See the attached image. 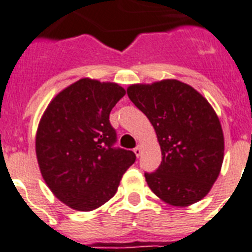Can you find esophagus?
Returning a JSON list of instances; mask_svg holds the SVG:
<instances>
[{
	"instance_id": "34e87169",
	"label": "esophagus",
	"mask_w": 252,
	"mask_h": 252,
	"mask_svg": "<svg viewBox=\"0 0 252 252\" xmlns=\"http://www.w3.org/2000/svg\"><path fill=\"white\" fill-rule=\"evenodd\" d=\"M133 152H135V155L138 158V156L141 155V147H140V146L135 147V149H133Z\"/></svg>"
}]
</instances>
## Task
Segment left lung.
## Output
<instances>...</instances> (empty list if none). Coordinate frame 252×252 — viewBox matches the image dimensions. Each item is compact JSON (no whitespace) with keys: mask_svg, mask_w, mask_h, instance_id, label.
Here are the masks:
<instances>
[{"mask_svg":"<svg viewBox=\"0 0 252 252\" xmlns=\"http://www.w3.org/2000/svg\"><path fill=\"white\" fill-rule=\"evenodd\" d=\"M127 94L154 126L162 152L149 188L172 206H189L209 193L223 161L219 117L195 89L177 80L132 85Z\"/></svg>","mask_w":252,"mask_h":252,"instance_id":"8db88e82","label":"left lung"}]
</instances>
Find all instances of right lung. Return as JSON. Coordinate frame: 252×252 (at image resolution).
Wrapping results in <instances>:
<instances>
[{
    "mask_svg": "<svg viewBox=\"0 0 252 252\" xmlns=\"http://www.w3.org/2000/svg\"><path fill=\"white\" fill-rule=\"evenodd\" d=\"M121 86L82 78L60 92L41 119L36 155L41 174L60 201L91 211L116 193L136 155L116 147L110 112Z\"/></svg>",
    "mask_w": 252,
    "mask_h": 252,
    "instance_id": "1",
    "label": "right lung"
}]
</instances>
